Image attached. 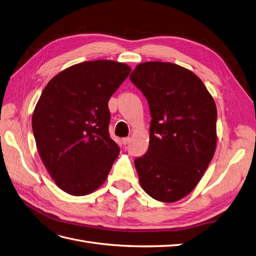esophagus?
<instances>
[{
	"instance_id": "34e87169",
	"label": "esophagus",
	"mask_w": 256,
	"mask_h": 256,
	"mask_svg": "<svg viewBox=\"0 0 256 256\" xmlns=\"http://www.w3.org/2000/svg\"><path fill=\"white\" fill-rule=\"evenodd\" d=\"M129 142H130V138H124L122 140V143L124 145H127Z\"/></svg>"
}]
</instances>
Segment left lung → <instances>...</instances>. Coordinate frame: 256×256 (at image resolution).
<instances>
[{
    "instance_id": "8db88e82",
    "label": "left lung",
    "mask_w": 256,
    "mask_h": 256,
    "mask_svg": "<svg viewBox=\"0 0 256 256\" xmlns=\"http://www.w3.org/2000/svg\"><path fill=\"white\" fill-rule=\"evenodd\" d=\"M130 80L152 116L148 150L134 160L138 180L152 198L176 202L196 188L214 154V100L196 74L173 63L138 64Z\"/></svg>"
}]
</instances>
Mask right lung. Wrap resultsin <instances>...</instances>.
Wrapping results in <instances>:
<instances>
[{
	"instance_id": "add662e5",
	"label": "right lung",
	"mask_w": 256,
	"mask_h": 256,
	"mask_svg": "<svg viewBox=\"0 0 256 256\" xmlns=\"http://www.w3.org/2000/svg\"><path fill=\"white\" fill-rule=\"evenodd\" d=\"M131 68L115 60L83 62L46 85L32 116L38 154L58 187L81 196L97 190L120 154L109 134V99Z\"/></svg>"
}]
</instances>
